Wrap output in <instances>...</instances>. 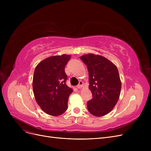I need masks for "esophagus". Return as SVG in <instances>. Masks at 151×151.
<instances>
[{
    "label": "esophagus",
    "instance_id": "esophagus-1",
    "mask_svg": "<svg viewBox=\"0 0 151 151\" xmlns=\"http://www.w3.org/2000/svg\"><path fill=\"white\" fill-rule=\"evenodd\" d=\"M83 87V83L82 81L79 82V84L78 86H77V89H81Z\"/></svg>",
    "mask_w": 151,
    "mask_h": 151
}]
</instances>
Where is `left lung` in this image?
Returning <instances> with one entry per match:
<instances>
[{
    "mask_svg": "<svg viewBox=\"0 0 151 151\" xmlns=\"http://www.w3.org/2000/svg\"><path fill=\"white\" fill-rule=\"evenodd\" d=\"M81 59L88 67L89 88L93 98L88 102L89 112L95 116L107 115L115 106L122 83L116 65L99 55L86 54Z\"/></svg>",
    "mask_w": 151,
    "mask_h": 151,
    "instance_id": "8db88e82",
    "label": "left lung"
}]
</instances>
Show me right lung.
<instances>
[{
  "label": "right lung",
  "instance_id": "add662e5",
  "mask_svg": "<svg viewBox=\"0 0 151 151\" xmlns=\"http://www.w3.org/2000/svg\"><path fill=\"white\" fill-rule=\"evenodd\" d=\"M70 55L50 57L36 67L33 89L36 102L48 115L59 116L67 109L68 99L73 89L66 84L65 67Z\"/></svg>",
  "mask_w": 151,
  "mask_h": 151
}]
</instances>
